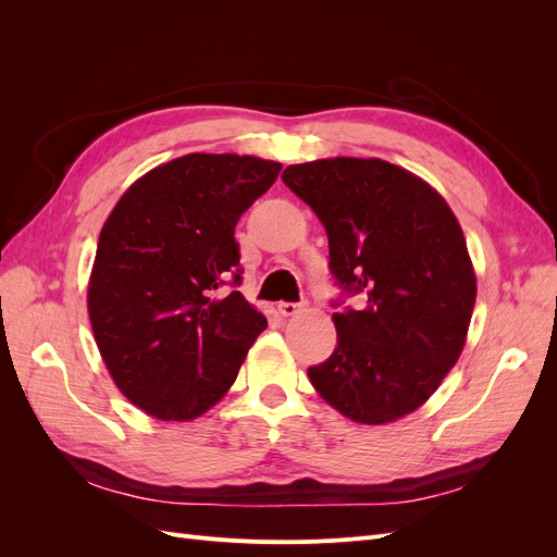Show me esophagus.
I'll return each instance as SVG.
<instances>
[{
  "label": "esophagus",
  "instance_id": "obj_1",
  "mask_svg": "<svg viewBox=\"0 0 557 557\" xmlns=\"http://www.w3.org/2000/svg\"><path fill=\"white\" fill-rule=\"evenodd\" d=\"M299 309H301V305H297V301H281V305H278V313H281L283 318L299 313Z\"/></svg>",
  "mask_w": 557,
  "mask_h": 557
}]
</instances>
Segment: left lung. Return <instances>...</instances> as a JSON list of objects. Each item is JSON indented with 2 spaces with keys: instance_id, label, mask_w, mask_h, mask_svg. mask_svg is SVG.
<instances>
[{
  "instance_id": "obj_1",
  "label": "left lung",
  "mask_w": 557,
  "mask_h": 557,
  "mask_svg": "<svg viewBox=\"0 0 557 557\" xmlns=\"http://www.w3.org/2000/svg\"><path fill=\"white\" fill-rule=\"evenodd\" d=\"M281 178L325 225L342 297L367 301L332 315L336 348L309 367L313 387L364 425L416 411L458 362L476 301L458 218L423 178L379 158L290 164Z\"/></svg>"
}]
</instances>
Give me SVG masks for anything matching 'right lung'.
I'll use <instances>...</instances> for the list:
<instances>
[{
  "label": "right lung",
  "instance_id": "add662e5",
  "mask_svg": "<svg viewBox=\"0 0 557 557\" xmlns=\"http://www.w3.org/2000/svg\"><path fill=\"white\" fill-rule=\"evenodd\" d=\"M278 172L272 160L190 153L129 185L107 218L88 313L109 374L148 416L209 411L267 327L237 290L234 227Z\"/></svg>",
  "mask_w": 557,
  "mask_h": 557
}]
</instances>
